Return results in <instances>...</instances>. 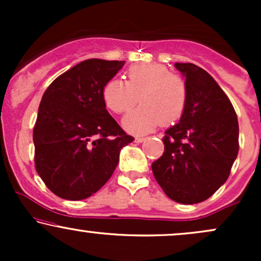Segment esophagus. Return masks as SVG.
<instances>
[{"label": "esophagus", "instance_id": "obj_1", "mask_svg": "<svg viewBox=\"0 0 261 261\" xmlns=\"http://www.w3.org/2000/svg\"><path fill=\"white\" fill-rule=\"evenodd\" d=\"M148 137H136V139H135V141H136V142H143V141H146L147 140Z\"/></svg>", "mask_w": 261, "mask_h": 261}]
</instances>
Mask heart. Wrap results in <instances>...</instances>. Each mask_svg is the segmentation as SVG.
Listing matches in <instances>:
<instances>
[{"instance_id": "1", "label": "heart", "mask_w": 261, "mask_h": 261, "mask_svg": "<svg viewBox=\"0 0 261 261\" xmlns=\"http://www.w3.org/2000/svg\"><path fill=\"white\" fill-rule=\"evenodd\" d=\"M126 83L110 80L103 88L108 109L124 114L140 101L142 106L128 113L124 126L133 134H146L155 126L179 120L188 104V86L179 74L160 64L133 66L125 73Z\"/></svg>"}]
</instances>
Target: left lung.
Masks as SVG:
<instances>
[{"instance_id":"1","label":"left lung","mask_w":261,"mask_h":261,"mask_svg":"<svg viewBox=\"0 0 261 261\" xmlns=\"http://www.w3.org/2000/svg\"><path fill=\"white\" fill-rule=\"evenodd\" d=\"M188 104L162 140L164 152L152 172L166 195L185 205L207 200L228 179L239 149L237 114L217 82L199 66L179 64Z\"/></svg>"}]
</instances>
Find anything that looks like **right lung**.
<instances>
[{"mask_svg": "<svg viewBox=\"0 0 261 261\" xmlns=\"http://www.w3.org/2000/svg\"><path fill=\"white\" fill-rule=\"evenodd\" d=\"M125 61L89 59L46 88L33 130L34 163L47 189L66 200L97 193L135 140L106 109L103 88Z\"/></svg>", "mask_w": 261, "mask_h": 261, "instance_id": "add662e5", "label": "right lung"}]
</instances>
